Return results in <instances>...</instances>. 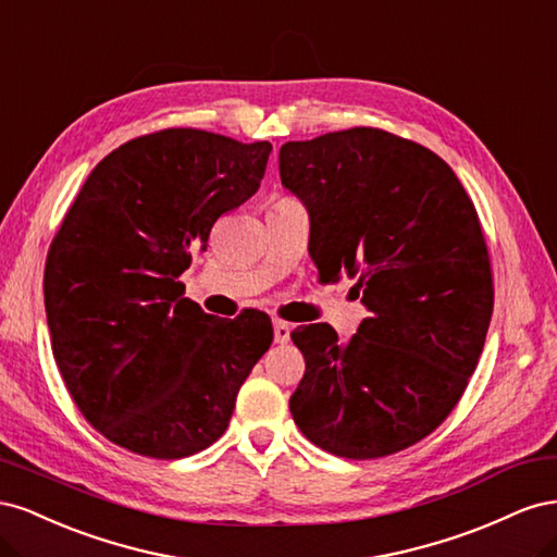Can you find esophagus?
<instances>
[{"label":"esophagus","mask_w":557,"mask_h":557,"mask_svg":"<svg viewBox=\"0 0 557 557\" xmlns=\"http://www.w3.org/2000/svg\"><path fill=\"white\" fill-rule=\"evenodd\" d=\"M290 325L283 323V320H274V342L276 344H288L290 342Z\"/></svg>","instance_id":"1"}]
</instances>
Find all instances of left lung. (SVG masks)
<instances>
[{
	"mask_svg": "<svg viewBox=\"0 0 557 557\" xmlns=\"http://www.w3.org/2000/svg\"><path fill=\"white\" fill-rule=\"evenodd\" d=\"M311 215L318 278H356L369 318L346 342L293 330L307 369L290 413L348 460L409 448L440 428L474 374L493 315V267L474 201L430 148L379 127L281 146Z\"/></svg>",
	"mask_w": 557,
	"mask_h": 557,
	"instance_id": "left-lung-1",
	"label": "left lung"
}]
</instances>
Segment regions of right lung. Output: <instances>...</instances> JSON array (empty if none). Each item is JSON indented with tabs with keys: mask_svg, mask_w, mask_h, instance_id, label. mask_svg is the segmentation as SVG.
Segmentation results:
<instances>
[{
	"mask_svg": "<svg viewBox=\"0 0 557 557\" xmlns=\"http://www.w3.org/2000/svg\"><path fill=\"white\" fill-rule=\"evenodd\" d=\"M269 153L150 132L111 150L66 209L44 272L50 344L78 411L115 446L156 460L209 448L272 346L267 313L215 318L178 281L218 218L258 193Z\"/></svg>",
	"mask_w": 557,
	"mask_h": 557,
	"instance_id": "right-lung-1",
	"label": "right lung"
}]
</instances>
